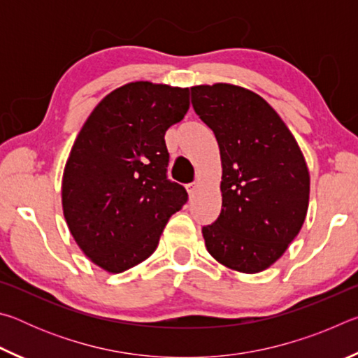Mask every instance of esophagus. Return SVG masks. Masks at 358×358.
Segmentation results:
<instances>
[{"label": "esophagus", "mask_w": 358, "mask_h": 358, "mask_svg": "<svg viewBox=\"0 0 358 358\" xmlns=\"http://www.w3.org/2000/svg\"><path fill=\"white\" fill-rule=\"evenodd\" d=\"M196 189H197V185H196V183H189V185H186V191H187V194H189L191 197L194 196V192H196Z\"/></svg>", "instance_id": "esophagus-1"}]
</instances>
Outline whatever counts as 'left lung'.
<instances>
[{
    "mask_svg": "<svg viewBox=\"0 0 358 358\" xmlns=\"http://www.w3.org/2000/svg\"><path fill=\"white\" fill-rule=\"evenodd\" d=\"M196 113L215 132L222 162V208L202 227L217 262L259 273L299 235L310 202V172L273 107L229 83L191 88Z\"/></svg>",
    "mask_w": 358,
    "mask_h": 358,
    "instance_id": "obj_1",
    "label": "left lung"
}]
</instances>
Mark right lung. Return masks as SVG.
<instances>
[{"label":"right lung","mask_w":358,"mask_h":358,"mask_svg":"<svg viewBox=\"0 0 358 358\" xmlns=\"http://www.w3.org/2000/svg\"><path fill=\"white\" fill-rule=\"evenodd\" d=\"M189 88L132 82L107 94L85 121L63 173V213L92 262L121 273L155 252L187 201L167 178L166 131L185 118Z\"/></svg>","instance_id":"add662e5"}]
</instances>
